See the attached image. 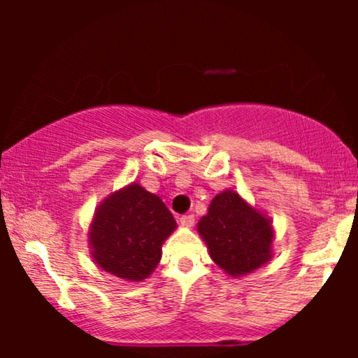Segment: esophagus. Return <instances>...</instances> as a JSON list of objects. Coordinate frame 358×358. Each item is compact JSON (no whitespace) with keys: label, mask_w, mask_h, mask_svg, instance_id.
Segmentation results:
<instances>
[{"label":"esophagus","mask_w":358,"mask_h":358,"mask_svg":"<svg viewBox=\"0 0 358 358\" xmlns=\"http://www.w3.org/2000/svg\"><path fill=\"white\" fill-rule=\"evenodd\" d=\"M193 222H195V217H193V215H182V217H180V224H182L183 227H192Z\"/></svg>","instance_id":"1"}]
</instances>
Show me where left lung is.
<instances>
[{"label":"left lung","instance_id":"8db88e82","mask_svg":"<svg viewBox=\"0 0 358 358\" xmlns=\"http://www.w3.org/2000/svg\"><path fill=\"white\" fill-rule=\"evenodd\" d=\"M210 257L231 276H242L271 259L273 229L236 192H222L212 200L208 213L199 222Z\"/></svg>","mask_w":358,"mask_h":358}]
</instances>
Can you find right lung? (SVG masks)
<instances>
[{
	"instance_id": "add662e5",
	"label": "right lung",
	"mask_w": 358,
	"mask_h": 358,
	"mask_svg": "<svg viewBox=\"0 0 358 358\" xmlns=\"http://www.w3.org/2000/svg\"><path fill=\"white\" fill-rule=\"evenodd\" d=\"M176 222L159 196L133 183L104 200L90 225L96 262L114 276L143 281L162 259Z\"/></svg>"
}]
</instances>
